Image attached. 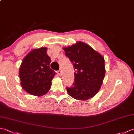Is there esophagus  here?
I'll list each match as a JSON object with an SVG mask.
<instances>
[{"label":"esophagus","instance_id":"obj_1","mask_svg":"<svg viewBox=\"0 0 134 134\" xmlns=\"http://www.w3.org/2000/svg\"><path fill=\"white\" fill-rule=\"evenodd\" d=\"M58 75H59L60 76H61L62 75V71H61L60 70H59V71H58Z\"/></svg>","mask_w":134,"mask_h":134}]
</instances>
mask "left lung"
Masks as SVG:
<instances>
[{
    "label": "left lung",
    "instance_id": "obj_1",
    "mask_svg": "<svg viewBox=\"0 0 134 134\" xmlns=\"http://www.w3.org/2000/svg\"><path fill=\"white\" fill-rule=\"evenodd\" d=\"M74 69V82L67 87L69 94L78 100H87L100 89L105 74L104 59L101 55L83 42L63 48Z\"/></svg>",
    "mask_w": 134,
    "mask_h": 134
}]
</instances>
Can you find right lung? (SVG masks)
I'll return each mask as SVG.
<instances>
[{"mask_svg":"<svg viewBox=\"0 0 134 134\" xmlns=\"http://www.w3.org/2000/svg\"><path fill=\"white\" fill-rule=\"evenodd\" d=\"M47 48L35 49L25 57L19 69L22 88L32 95L41 96L49 90L56 72L49 67L50 57Z\"/></svg>","mask_w":134,"mask_h":134,"instance_id":"1","label":"right lung"}]
</instances>
